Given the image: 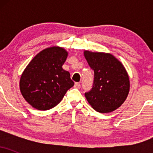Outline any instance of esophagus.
<instances>
[{"mask_svg": "<svg viewBox=\"0 0 153 153\" xmlns=\"http://www.w3.org/2000/svg\"><path fill=\"white\" fill-rule=\"evenodd\" d=\"M75 88H80V82H75Z\"/></svg>", "mask_w": 153, "mask_h": 153, "instance_id": "obj_1", "label": "esophagus"}]
</instances>
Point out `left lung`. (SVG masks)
<instances>
[{
  "mask_svg": "<svg viewBox=\"0 0 153 153\" xmlns=\"http://www.w3.org/2000/svg\"><path fill=\"white\" fill-rule=\"evenodd\" d=\"M84 57L94 71L92 89L85 93L88 102L96 111L109 113L125 101L129 78L122 63L110 53L85 50Z\"/></svg>",
  "mask_w": 153,
  "mask_h": 153,
  "instance_id": "left-lung-1",
  "label": "left lung"
}]
</instances>
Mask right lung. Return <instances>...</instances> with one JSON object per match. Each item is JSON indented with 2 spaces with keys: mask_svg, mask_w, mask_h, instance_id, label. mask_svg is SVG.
<instances>
[{
  "mask_svg": "<svg viewBox=\"0 0 153 153\" xmlns=\"http://www.w3.org/2000/svg\"><path fill=\"white\" fill-rule=\"evenodd\" d=\"M68 55L62 47H48L39 52L24 69L19 82L20 91L34 108L51 109L74 85L69 72L62 68Z\"/></svg>",
  "mask_w": 153,
  "mask_h": 153,
  "instance_id": "1",
  "label": "right lung"
}]
</instances>
